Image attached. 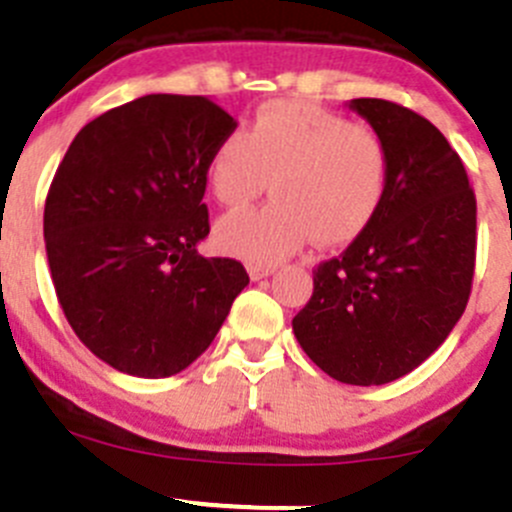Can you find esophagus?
Instances as JSON below:
<instances>
[{
  "instance_id": "34e87169",
  "label": "esophagus",
  "mask_w": 512,
  "mask_h": 512,
  "mask_svg": "<svg viewBox=\"0 0 512 512\" xmlns=\"http://www.w3.org/2000/svg\"><path fill=\"white\" fill-rule=\"evenodd\" d=\"M247 270H250L252 280H262V277H270L272 272L277 270V265H257V262H252V265L247 267Z\"/></svg>"
}]
</instances>
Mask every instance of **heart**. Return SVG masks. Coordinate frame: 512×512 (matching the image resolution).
Wrapping results in <instances>:
<instances>
[{"label": "heart", "instance_id": "1", "mask_svg": "<svg viewBox=\"0 0 512 512\" xmlns=\"http://www.w3.org/2000/svg\"><path fill=\"white\" fill-rule=\"evenodd\" d=\"M270 176V205L217 222L222 250L260 265L312 237L335 247L362 235L388 195V150L367 124L315 104L272 102L257 109L245 135L220 140L207 182L222 205L240 207L262 195Z\"/></svg>", "mask_w": 512, "mask_h": 512}]
</instances>
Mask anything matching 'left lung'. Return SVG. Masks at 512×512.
I'll return each mask as SVG.
<instances>
[{
  "instance_id": "obj_1",
  "label": "left lung",
  "mask_w": 512,
  "mask_h": 512,
  "mask_svg": "<svg viewBox=\"0 0 512 512\" xmlns=\"http://www.w3.org/2000/svg\"><path fill=\"white\" fill-rule=\"evenodd\" d=\"M388 150L380 212L312 275L292 332L347 385H385L428 360L465 312L475 272V195L443 132L388 99H352Z\"/></svg>"
}]
</instances>
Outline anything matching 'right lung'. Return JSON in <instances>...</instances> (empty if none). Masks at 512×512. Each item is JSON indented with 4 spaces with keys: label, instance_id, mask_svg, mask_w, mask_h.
<instances>
[{
    "label": "right lung",
    "instance_id": "obj_1",
    "mask_svg": "<svg viewBox=\"0 0 512 512\" xmlns=\"http://www.w3.org/2000/svg\"><path fill=\"white\" fill-rule=\"evenodd\" d=\"M235 127L207 97L147 94L84 124L59 162L49 272L72 330L114 370L182 372L250 282L237 260L197 252L210 157Z\"/></svg>",
    "mask_w": 512,
    "mask_h": 512
}]
</instances>
